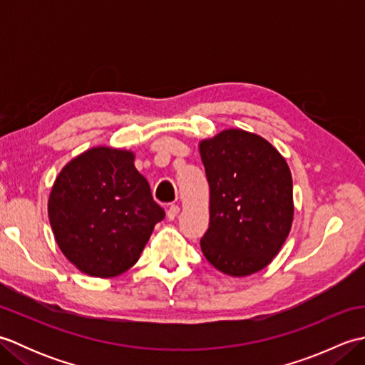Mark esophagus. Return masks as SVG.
I'll list each match as a JSON object with an SVG mask.
<instances>
[{
    "label": "esophagus",
    "mask_w": 365,
    "mask_h": 365,
    "mask_svg": "<svg viewBox=\"0 0 365 365\" xmlns=\"http://www.w3.org/2000/svg\"><path fill=\"white\" fill-rule=\"evenodd\" d=\"M178 212H180V208H178L177 205H170V207L168 208V212H166L168 220H169V221H174L175 216L178 215Z\"/></svg>",
    "instance_id": "34e87169"
}]
</instances>
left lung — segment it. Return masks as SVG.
I'll use <instances>...</instances> for the list:
<instances>
[{
    "label": "left lung",
    "mask_w": 365,
    "mask_h": 365,
    "mask_svg": "<svg viewBox=\"0 0 365 365\" xmlns=\"http://www.w3.org/2000/svg\"><path fill=\"white\" fill-rule=\"evenodd\" d=\"M210 187V224L200 247L230 276L265 268L293 221V185L285 160L265 139L224 130L199 145Z\"/></svg>",
    "instance_id": "obj_1"
}]
</instances>
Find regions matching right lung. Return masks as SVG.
Here are the masks:
<instances>
[{"label": "right lung", "instance_id": "right-lung-1", "mask_svg": "<svg viewBox=\"0 0 365 365\" xmlns=\"http://www.w3.org/2000/svg\"><path fill=\"white\" fill-rule=\"evenodd\" d=\"M135 155L94 147L61 170L48 199V218L58 246L76 268L113 277L138 262L165 210Z\"/></svg>", "mask_w": 365, "mask_h": 365}]
</instances>
